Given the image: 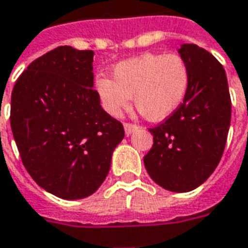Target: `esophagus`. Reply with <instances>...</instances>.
<instances>
[{"label":"esophagus","instance_id":"esophagus-1","mask_svg":"<svg viewBox=\"0 0 248 248\" xmlns=\"http://www.w3.org/2000/svg\"><path fill=\"white\" fill-rule=\"evenodd\" d=\"M124 133L129 136V134H131V133H133V131H134V130H136L138 126H137L136 124H129V122H124Z\"/></svg>","mask_w":248,"mask_h":248}]
</instances>
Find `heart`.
<instances>
[{"instance_id":"b5f03b06","label":"heart","mask_w":248,"mask_h":248,"mask_svg":"<svg viewBox=\"0 0 248 248\" xmlns=\"http://www.w3.org/2000/svg\"><path fill=\"white\" fill-rule=\"evenodd\" d=\"M190 70L177 53L148 52L119 62L112 68V80L98 76L95 90L103 108L112 117L130 106L133 96L137 110L149 121L170 117L183 105L189 91Z\"/></svg>"}]
</instances>
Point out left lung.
<instances>
[{"mask_svg": "<svg viewBox=\"0 0 248 248\" xmlns=\"http://www.w3.org/2000/svg\"><path fill=\"white\" fill-rule=\"evenodd\" d=\"M190 70L183 105L149 131L153 146L143 164L155 184L172 192H189L214 173L226 148L231 98L224 68L196 44L178 49Z\"/></svg>", "mask_w": 248, "mask_h": 248, "instance_id": "obj_1", "label": "left lung"}]
</instances>
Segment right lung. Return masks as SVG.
I'll return each instance as SVG.
<instances>
[{"mask_svg": "<svg viewBox=\"0 0 248 248\" xmlns=\"http://www.w3.org/2000/svg\"><path fill=\"white\" fill-rule=\"evenodd\" d=\"M93 51L62 46L28 65L12 91L10 126L21 161L46 192L93 195L108 174L122 124L94 90Z\"/></svg>", "mask_w": 248, "mask_h": 248, "instance_id": "obj_1", "label": "right lung"}]
</instances>
